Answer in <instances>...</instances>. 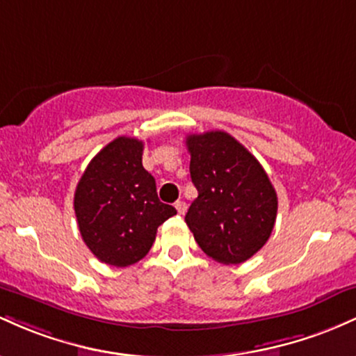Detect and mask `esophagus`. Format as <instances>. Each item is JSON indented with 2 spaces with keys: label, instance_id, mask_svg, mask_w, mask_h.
<instances>
[{
  "label": "esophagus",
  "instance_id": "esophagus-1",
  "mask_svg": "<svg viewBox=\"0 0 356 356\" xmlns=\"http://www.w3.org/2000/svg\"><path fill=\"white\" fill-rule=\"evenodd\" d=\"M175 209H177L179 214H184V212L187 211V204L184 201H177L175 202Z\"/></svg>",
  "mask_w": 356,
  "mask_h": 356
}]
</instances>
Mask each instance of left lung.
Returning a JSON list of instances; mask_svg holds the SVG:
<instances>
[{"label":"left lung","mask_w":356,"mask_h":356,"mask_svg":"<svg viewBox=\"0 0 356 356\" xmlns=\"http://www.w3.org/2000/svg\"><path fill=\"white\" fill-rule=\"evenodd\" d=\"M191 179L199 195L186 222L207 256L241 264L271 236L277 195L263 165L243 144L222 130L186 137Z\"/></svg>","instance_id":"obj_1"}]
</instances>
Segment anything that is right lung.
<instances>
[{"label":"right lung","instance_id":"1","mask_svg":"<svg viewBox=\"0 0 356 356\" xmlns=\"http://www.w3.org/2000/svg\"><path fill=\"white\" fill-rule=\"evenodd\" d=\"M144 142L117 137L90 161L73 199L81 239L97 259L125 268L152 248L157 227L177 214L159 201L142 165Z\"/></svg>","mask_w":356,"mask_h":356}]
</instances>
